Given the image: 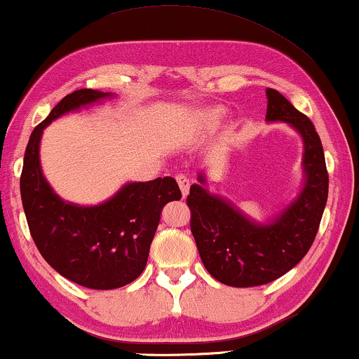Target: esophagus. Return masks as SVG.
Wrapping results in <instances>:
<instances>
[{
  "mask_svg": "<svg viewBox=\"0 0 359 359\" xmlns=\"http://www.w3.org/2000/svg\"><path fill=\"white\" fill-rule=\"evenodd\" d=\"M175 180H177V184L180 187L182 190V195H187L189 194V189H190V182H189V177H187L185 174H177L175 175Z\"/></svg>",
  "mask_w": 359,
  "mask_h": 359,
  "instance_id": "obj_1",
  "label": "esophagus"
}]
</instances>
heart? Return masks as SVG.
I'll return each mask as SVG.
<instances>
[{
	"instance_id": "obj_1",
	"label": "heart",
	"mask_w": 359,
	"mask_h": 359,
	"mask_svg": "<svg viewBox=\"0 0 359 359\" xmlns=\"http://www.w3.org/2000/svg\"><path fill=\"white\" fill-rule=\"evenodd\" d=\"M219 117H221V114H219V112H211V114H206V118H205L206 127H213V125L218 123Z\"/></svg>"
}]
</instances>
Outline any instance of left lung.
<instances>
[{
  "label": "left lung",
  "mask_w": 359,
  "mask_h": 359,
  "mask_svg": "<svg viewBox=\"0 0 359 359\" xmlns=\"http://www.w3.org/2000/svg\"><path fill=\"white\" fill-rule=\"evenodd\" d=\"M266 120L290 123L304 141L306 185L294 203L260 226L201 185H191L187 196L201 262L213 278L228 286L266 285L299 264L316 239L329 195L324 148L314 125L278 90L266 89ZM200 182L205 184L203 175Z\"/></svg>",
  "instance_id": "1"
}]
</instances>
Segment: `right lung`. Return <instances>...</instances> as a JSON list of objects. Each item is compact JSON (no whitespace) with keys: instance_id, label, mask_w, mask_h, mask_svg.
<instances>
[{"instance_id":"add662e5","label":"right lung","mask_w":359,"mask_h":359,"mask_svg":"<svg viewBox=\"0 0 359 359\" xmlns=\"http://www.w3.org/2000/svg\"><path fill=\"white\" fill-rule=\"evenodd\" d=\"M109 93L79 89L65 95L30 135L21 174V198L30 236L47 264L90 290H115L143 273L161 211L180 200L172 177L125 185L97 206L65 203L43 179L39 161L42 131L52 120Z\"/></svg>"}]
</instances>
